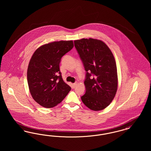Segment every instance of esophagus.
<instances>
[{
	"label": "esophagus",
	"instance_id": "obj_1",
	"mask_svg": "<svg viewBox=\"0 0 151 151\" xmlns=\"http://www.w3.org/2000/svg\"><path fill=\"white\" fill-rule=\"evenodd\" d=\"M76 84H77V83H73V84H72V87H73V88H75Z\"/></svg>",
	"mask_w": 151,
	"mask_h": 151
}]
</instances>
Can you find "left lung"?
I'll use <instances>...</instances> for the list:
<instances>
[{"label":"left lung","mask_w":151,"mask_h":151,"mask_svg":"<svg viewBox=\"0 0 151 151\" xmlns=\"http://www.w3.org/2000/svg\"><path fill=\"white\" fill-rule=\"evenodd\" d=\"M74 45L86 71V91L81 99L92 110H103L114 99L118 87L113 54L105 43L96 39L75 40Z\"/></svg>","instance_id":"obj_1"}]
</instances>
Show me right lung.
<instances>
[{
  "mask_svg": "<svg viewBox=\"0 0 151 151\" xmlns=\"http://www.w3.org/2000/svg\"><path fill=\"white\" fill-rule=\"evenodd\" d=\"M73 47L72 41H55L41 46L31 58L27 71L29 91L42 106H55L71 91L62 78L59 64L62 57Z\"/></svg>",
  "mask_w": 151,
  "mask_h": 151,
  "instance_id": "1",
  "label": "right lung"
}]
</instances>
